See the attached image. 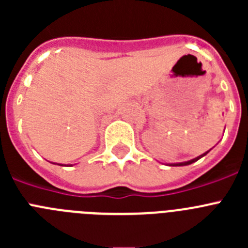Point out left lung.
I'll return each instance as SVG.
<instances>
[{
  "mask_svg": "<svg viewBox=\"0 0 248 248\" xmlns=\"http://www.w3.org/2000/svg\"><path fill=\"white\" fill-rule=\"evenodd\" d=\"M207 153H209V151H207ZM207 153H205V154L203 155H206L207 154ZM203 155H201V156H199V157H195V159H192V160H190V161H185V163H179V164H171V166H183V165H190V164H192V163H195V161H198L199 159H200V157H202Z\"/></svg>",
  "mask_w": 248,
  "mask_h": 248,
  "instance_id": "8db88e82",
  "label": "left lung"
}]
</instances>
